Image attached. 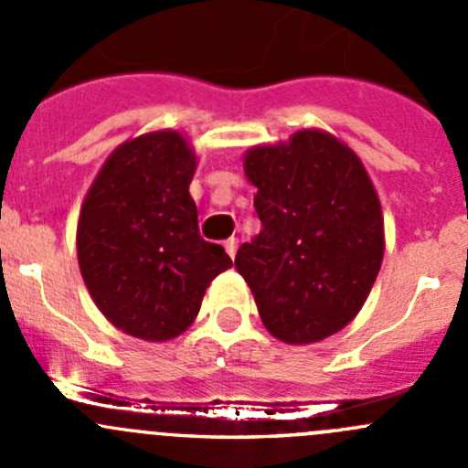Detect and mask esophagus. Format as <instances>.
Returning <instances> with one entry per match:
<instances>
[{"label": "esophagus", "mask_w": 468, "mask_h": 468, "mask_svg": "<svg viewBox=\"0 0 468 468\" xmlns=\"http://www.w3.org/2000/svg\"><path fill=\"white\" fill-rule=\"evenodd\" d=\"M224 249H226V253H229L230 258H235V253H238V239L235 238H229L224 242Z\"/></svg>", "instance_id": "obj_1"}]
</instances>
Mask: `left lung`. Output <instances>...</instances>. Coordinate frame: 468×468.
Instances as JSON below:
<instances>
[{
    "instance_id": "left-lung-1",
    "label": "left lung",
    "mask_w": 468,
    "mask_h": 468,
    "mask_svg": "<svg viewBox=\"0 0 468 468\" xmlns=\"http://www.w3.org/2000/svg\"><path fill=\"white\" fill-rule=\"evenodd\" d=\"M261 235L235 267L273 337L313 344L360 313L380 271L385 238L378 195L348 146L322 131L256 146L244 160Z\"/></svg>"
}]
</instances>
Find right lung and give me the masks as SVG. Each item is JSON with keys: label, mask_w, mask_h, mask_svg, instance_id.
<instances>
[{"label": "right lung", "mask_w": 468, "mask_h": 468, "mask_svg": "<svg viewBox=\"0 0 468 468\" xmlns=\"http://www.w3.org/2000/svg\"><path fill=\"white\" fill-rule=\"evenodd\" d=\"M195 167V154L174 131L140 135L112 151L83 201V281L108 322L133 337L181 335L212 278L233 267L224 247L199 233Z\"/></svg>", "instance_id": "obj_1"}]
</instances>
